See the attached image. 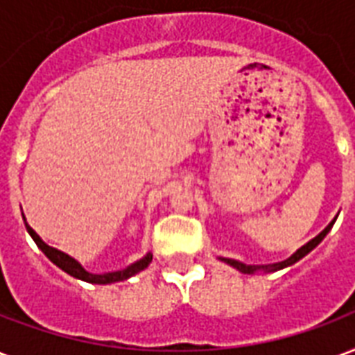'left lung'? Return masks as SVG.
I'll use <instances>...</instances> for the list:
<instances>
[{
  "label": "left lung",
  "mask_w": 355,
  "mask_h": 355,
  "mask_svg": "<svg viewBox=\"0 0 355 355\" xmlns=\"http://www.w3.org/2000/svg\"><path fill=\"white\" fill-rule=\"evenodd\" d=\"M335 220H337V218H335ZM335 220L331 221V223H329V225L326 227V229H324V231H322L320 234H318V236L313 238V240L305 243V245H302V248H300V250H297L296 253H294V255L288 257V259H286V261H283V262H275V264H268V266H250V264H243V262H238V261H234V259H221V261H225L227 264H231L232 268H236V270H240L242 274H253V272H255V270H259V268H262V270H268V272H277V270H281V268L291 266V264L297 262V261H300V259H304V257L307 255V253H309L311 250H315L316 245H318V243H320L322 240H324V236L328 234L329 229L334 227Z\"/></svg>",
  "instance_id": "left-lung-1"
}]
</instances>
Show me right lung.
<instances>
[{
  "label": "right lung",
  "mask_w": 355,
  "mask_h": 355,
  "mask_svg": "<svg viewBox=\"0 0 355 355\" xmlns=\"http://www.w3.org/2000/svg\"><path fill=\"white\" fill-rule=\"evenodd\" d=\"M26 229L27 232L31 234V238L35 240V243L39 245L40 250H42V253H44V255L48 257L53 264H58L61 270H64V272L72 275V277H78V279L81 281H87V283H94V285H107V283H117V281L128 279V277L135 275L137 272L145 270V268L153 262V255L148 253L147 257H143L141 261L134 262L132 266H128L126 270H121V272H112V274H100V275L89 274V272H85V270H83V268H81L74 259H72V257L64 255L63 251L55 250V248H50L48 243L42 242V240L39 238V234H37L31 227L27 225V223H26Z\"/></svg>",
  "instance_id": "add662e5"
}]
</instances>
